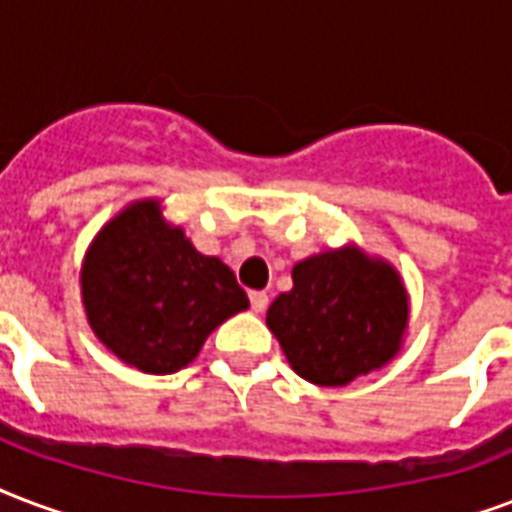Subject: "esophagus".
Wrapping results in <instances>:
<instances>
[{"label": "esophagus", "instance_id": "obj_1", "mask_svg": "<svg viewBox=\"0 0 512 512\" xmlns=\"http://www.w3.org/2000/svg\"><path fill=\"white\" fill-rule=\"evenodd\" d=\"M249 303H252V311H257V314H263L265 308H268V295L260 290L249 292Z\"/></svg>", "mask_w": 512, "mask_h": 512}]
</instances>
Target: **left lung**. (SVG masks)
<instances>
[{"label":"left lung","instance_id":"1","mask_svg":"<svg viewBox=\"0 0 512 512\" xmlns=\"http://www.w3.org/2000/svg\"><path fill=\"white\" fill-rule=\"evenodd\" d=\"M265 322L300 378L343 386L395 357L408 295L392 265L346 247L295 265Z\"/></svg>","mask_w":512,"mask_h":512}]
</instances>
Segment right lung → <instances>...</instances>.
Wrapping results in <instances>:
<instances>
[{"mask_svg":"<svg viewBox=\"0 0 512 512\" xmlns=\"http://www.w3.org/2000/svg\"><path fill=\"white\" fill-rule=\"evenodd\" d=\"M83 303L93 333L144 373H177L206 335L249 306L236 273L195 252L182 228L139 201L101 230L83 263Z\"/></svg>","mask_w":512,"mask_h":512,"instance_id":"1","label":"right lung"}]
</instances>
